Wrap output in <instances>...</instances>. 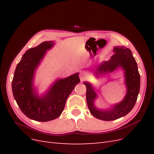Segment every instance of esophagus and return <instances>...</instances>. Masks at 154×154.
Returning a JSON list of instances; mask_svg holds the SVG:
<instances>
[{
    "label": "esophagus",
    "mask_w": 154,
    "mask_h": 154,
    "mask_svg": "<svg viewBox=\"0 0 154 154\" xmlns=\"http://www.w3.org/2000/svg\"><path fill=\"white\" fill-rule=\"evenodd\" d=\"M87 73L86 72H85V71H81L80 72V80H81V81H83V80H85V79L87 78Z\"/></svg>",
    "instance_id": "1"
}]
</instances>
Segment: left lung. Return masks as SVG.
I'll list each match as a JSON object with an SVG mask.
<instances>
[{"label": "left lung", "mask_w": 154, "mask_h": 154, "mask_svg": "<svg viewBox=\"0 0 154 154\" xmlns=\"http://www.w3.org/2000/svg\"><path fill=\"white\" fill-rule=\"evenodd\" d=\"M114 54L109 61L103 62L97 68L96 74L114 71L122 67L125 70V84L127 91L124 100L108 110H100L95 108L94 100L97 96L96 92L89 83L84 82L86 86V98L87 106L91 113L95 118L103 121H112L123 117L132 110L137 99L140 88V74L137 69L136 60L132 51L128 48L116 47Z\"/></svg>", "instance_id": "1"}]
</instances>
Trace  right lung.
I'll list each match as a JSON object with an SVG mask.
<instances>
[{
  "mask_svg": "<svg viewBox=\"0 0 154 154\" xmlns=\"http://www.w3.org/2000/svg\"><path fill=\"white\" fill-rule=\"evenodd\" d=\"M53 41L44 42L27 50L17 64L12 81L13 96L20 110L27 117L45 122L57 118L63 110L67 97L80 82L79 73L56 82L44 96L39 97L32 88V79L36 67Z\"/></svg>",
  "mask_w": 154,
  "mask_h": 154,
  "instance_id": "1",
  "label": "right lung"
}]
</instances>
